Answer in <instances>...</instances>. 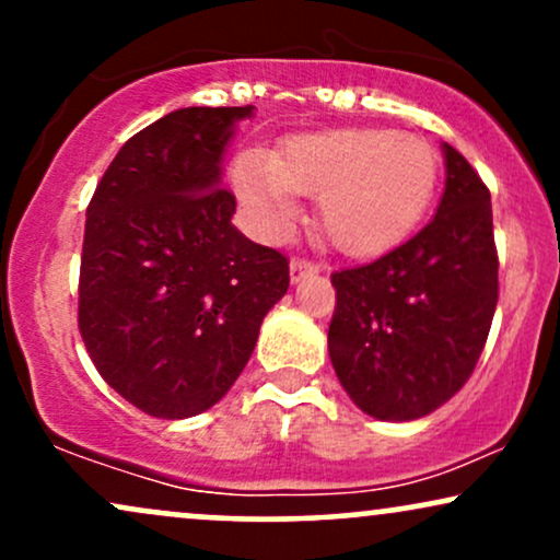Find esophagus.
<instances>
[{
    "label": "esophagus",
    "mask_w": 560,
    "mask_h": 560,
    "mask_svg": "<svg viewBox=\"0 0 560 560\" xmlns=\"http://www.w3.org/2000/svg\"><path fill=\"white\" fill-rule=\"evenodd\" d=\"M318 271H320V268L313 260L294 258L292 262H289V279H292V284H298V281L307 279V276H313V273H318Z\"/></svg>",
    "instance_id": "esophagus-1"
}]
</instances>
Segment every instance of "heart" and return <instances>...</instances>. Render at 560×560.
Returning a JSON list of instances; mask_svg holds the SVG:
<instances>
[{"instance_id": "1", "label": "heart", "mask_w": 560, "mask_h": 560, "mask_svg": "<svg viewBox=\"0 0 560 560\" xmlns=\"http://www.w3.org/2000/svg\"><path fill=\"white\" fill-rule=\"evenodd\" d=\"M436 168L434 147L416 133L329 128L289 137L273 155L242 152L231 176L266 229L289 226L298 195L320 197L326 240L352 258H374L400 244L427 213Z\"/></svg>"}]
</instances>
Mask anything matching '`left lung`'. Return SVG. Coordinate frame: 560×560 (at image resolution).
I'll list each match as a JSON object with an SVG mask.
<instances>
[{
  "label": "left lung",
  "mask_w": 560,
  "mask_h": 560,
  "mask_svg": "<svg viewBox=\"0 0 560 560\" xmlns=\"http://www.w3.org/2000/svg\"><path fill=\"white\" fill-rule=\"evenodd\" d=\"M442 152L445 195L432 221L374 262L331 273V365L378 421L421 419L464 387L498 305L490 189L458 150Z\"/></svg>",
  "instance_id": "1"
}]
</instances>
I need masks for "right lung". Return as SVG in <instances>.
<instances>
[{"mask_svg":"<svg viewBox=\"0 0 560 560\" xmlns=\"http://www.w3.org/2000/svg\"><path fill=\"white\" fill-rule=\"evenodd\" d=\"M255 107H182L120 147L86 208L79 329L110 387L155 419L213 408L287 294L289 260L231 223L223 152Z\"/></svg>","mask_w":560,"mask_h":560,"instance_id":"1","label":"right lung"}]
</instances>
